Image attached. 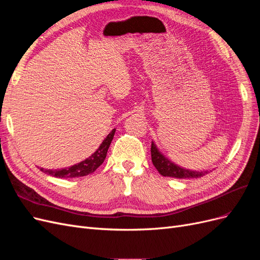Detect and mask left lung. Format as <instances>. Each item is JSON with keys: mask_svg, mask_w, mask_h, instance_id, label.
<instances>
[{"mask_svg": "<svg viewBox=\"0 0 260 260\" xmlns=\"http://www.w3.org/2000/svg\"><path fill=\"white\" fill-rule=\"evenodd\" d=\"M152 161L157 171L164 177H172L177 179H192L201 178L207 174V171H194L188 170L178 166L175 162L170 161L167 157H165L159 151L154 142H152L151 147Z\"/></svg>", "mask_w": 260, "mask_h": 260, "instance_id": "left-lung-1", "label": "left lung"}]
</instances>
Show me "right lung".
<instances>
[{
	"label": "right lung",
	"mask_w": 260,
	"mask_h": 260,
	"mask_svg": "<svg viewBox=\"0 0 260 260\" xmlns=\"http://www.w3.org/2000/svg\"><path fill=\"white\" fill-rule=\"evenodd\" d=\"M115 131L116 129L112 130V132L105 138V140L102 142L100 147L96 149V152L92 154L89 158H86L85 160L77 165H74V166L69 168L58 169V170H50V169L44 170L43 168H41V171L56 178H78V177H83V176H88L92 174V172L95 171L104 162L108 147L113 141Z\"/></svg>",
	"instance_id": "1"
}]
</instances>
